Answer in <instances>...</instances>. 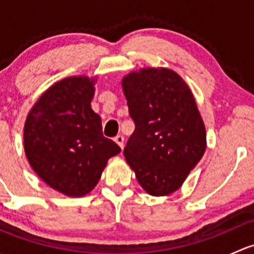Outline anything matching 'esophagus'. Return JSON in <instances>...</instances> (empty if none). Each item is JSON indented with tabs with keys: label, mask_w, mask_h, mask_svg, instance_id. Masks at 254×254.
Returning a JSON list of instances; mask_svg holds the SVG:
<instances>
[{
	"label": "esophagus",
	"mask_w": 254,
	"mask_h": 254,
	"mask_svg": "<svg viewBox=\"0 0 254 254\" xmlns=\"http://www.w3.org/2000/svg\"><path fill=\"white\" fill-rule=\"evenodd\" d=\"M114 141L119 145V147L122 148V150L124 148V137H123L122 135H118V136L114 139Z\"/></svg>",
	"instance_id": "esophagus-1"
}]
</instances>
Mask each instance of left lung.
<instances>
[{
  "label": "left lung",
  "instance_id": "left-lung-1",
  "mask_svg": "<svg viewBox=\"0 0 254 254\" xmlns=\"http://www.w3.org/2000/svg\"><path fill=\"white\" fill-rule=\"evenodd\" d=\"M122 86L135 123L125 160L148 194L168 195L181 188L206 148L193 93L178 73L165 67L134 71Z\"/></svg>",
  "mask_w": 254,
  "mask_h": 254
}]
</instances>
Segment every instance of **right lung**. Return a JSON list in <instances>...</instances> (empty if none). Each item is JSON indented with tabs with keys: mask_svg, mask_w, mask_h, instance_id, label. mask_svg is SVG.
<instances>
[{
	"mask_svg": "<svg viewBox=\"0 0 254 254\" xmlns=\"http://www.w3.org/2000/svg\"><path fill=\"white\" fill-rule=\"evenodd\" d=\"M96 78L73 76L54 83L33 106L24 124L28 162L49 187L83 196L97 186L120 147L102 132L91 108Z\"/></svg>",
	"mask_w": 254,
	"mask_h": 254,
	"instance_id": "obj_1",
	"label": "right lung"
}]
</instances>
